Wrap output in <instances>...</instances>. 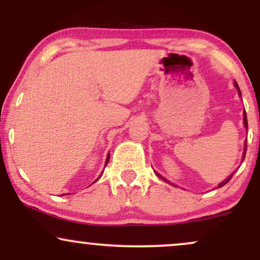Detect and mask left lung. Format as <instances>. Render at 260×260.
<instances>
[{"label":"left lung","instance_id":"left-lung-1","mask_svg":"<svg viewBox=\"0 0 260 260\" xmlns=\"http://www.w3.org/2000/svg\"><path fill=\"white\" fill-rule=\"evenodd\" d=\"M235 86H236V88H237V89H238V92H240V95H241L240 88H238L237 83H235ZM243 123H244V127H246V128H247V129H248V122H247V115H246V111H244V112H243ZM246 151H247V142H246V144H244V151H243V160H244V156H246ZM235 172H236V171H234V172H232V174H231V175H230V176H229V177H228V178H226V180H225V181H222V182H221V183H220V184H219V186H217V187H222V186H225V184H226V183H228V182H229L230 180H231V178H232V176H234V175H235ZM155 174H156V176H159V177L161 178V180H164V181H165V182H168V183H170V184H172V186H175V184H174V183H171V182H170V181H168V180H166V178H164V177H162V176H161V175H159V174H157V172H155ZM175 187H176V186H175Z\"/></svg>","mask_w":260,"mask_h":260}]
</instances>
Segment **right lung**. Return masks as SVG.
Segmentation results:
<instances>
[{
    "mask_svg": "<svg viewBox=\"0 0 260 260\" xmlns=\"http://www.w3.org/2000/svg\"><path fill=\"white\" fill-rule=\"evenodd\" d=\"M109 159H110V154L109 155H107V159H106V162H105V166L107 165V162H109ZM98 181V180H96Z\"/></svg>",
    "mask_w": 260,
    "mask_h": 260,
    "instance_id": "obj_1",
    "label": "right lung"
}]
</instances>
